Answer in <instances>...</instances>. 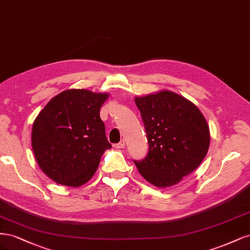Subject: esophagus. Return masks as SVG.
<instances>
[{
    "label": "esophagus",
    "instance_id": "34e87169",
    "mask_svg": "<svg viewBox=\"0 0 250 250\" xmlns=\"http://www.w3.org/2000/svg\"><path fill=\"white\" fill-rule=\"evenodd\" d=\"M124 147H125V142L123 140L115 145V148H117V149H121V148H124Z\"/></svg>",
    "mask_w": 250,
    "mask_h": 250
}]
</instances>
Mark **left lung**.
<instances>
[{
	"label": "left lung",
	"instance_id": "1",
	"mask_svg": "<svg viewBox=\"0 0 250 250\" xmlns=\"http://www.w3.org/2000/svg\"><path fill=\"white\" fill-rule=\"evenodd\" d=\"M147 133L148 153L133 161L141 175L158 188L178 184L206 157L209 129L191 101L170 90L134 99Z\"/></svg>",
	"mask_w": 250,
	"mask_h": 250
}]
</instances>
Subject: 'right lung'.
Segmentation results:
<instances>
[{
  "mask_svg": "<svg viewBox=\"0 0 250 250\" xmlns=\"http://www.w3.org/2000/svg\"><path fill=\"white\" fill-rule=\"evenodd\" d=\"M108 94L67 89L55 96L36 117L32 149L41 169L55 183L79 187L93 177L111 145L100 108Z\"/></svg>",
  "mask_w": 250,
  "mask_h": 250,
  "instance_id": "right-lung-1",
  "label": "right lung"
}]
</instances>
